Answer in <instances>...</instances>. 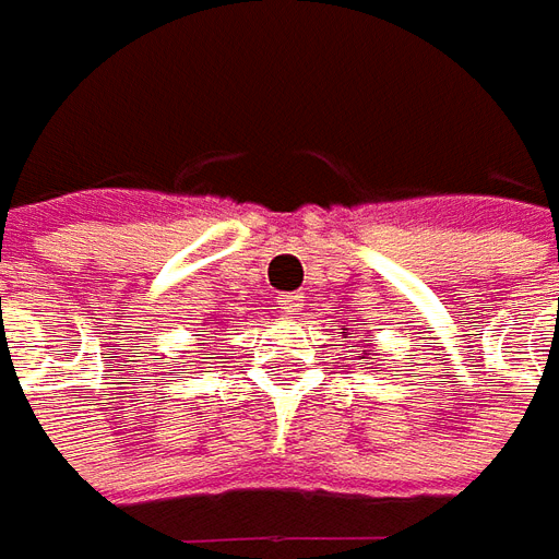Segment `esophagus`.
I'll return each instance as SVG.
<instances>
[{"label": "esophagus", "instance_id": "esophagus-1", "mask_svg": "<svg viewBox=\"0 0 559 559\" xmlns=\"http://www.w3.org/2000/svg\"><path fill=\"white\" fill-rule=\"evenodd\" d=\"M278 305L287 314H296V311H302L305 296L302 293H284V296H278Z\"/></svg>", "mask_w": 559, "mask_h": 559}]
</instances>
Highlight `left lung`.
<instances>
[{"label":"left lung","instance_id":"obj_1","mask_svg":"<svg viewBox=\"0 0 559 559\" xmlns=\"http://www.w3.org/2000/svg\"><path fill=\"white\" fill-rule=\"evenodd\" d=\"M371 356H374V353H371V350H362V356H359V359H365V365H371V362H368Z\"/></svg>","mask_w":559,"mask_h":559}]
</instances>
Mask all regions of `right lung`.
<instances>
[{
    "label": "right lung",
    "instance_id": "obj_1",
    "mask_svg": "<svg viewBox=\"0 0 559 559\" xmlns=\"http://www.w3.org/2000/svg\"><path fill=\"white\" fill-rule=\"evenodd\" d=\"M209 359H212V356H209Z\"/></svg>",
    "mask_w": 559,
    "mask_h": 559
}]
</instances>
